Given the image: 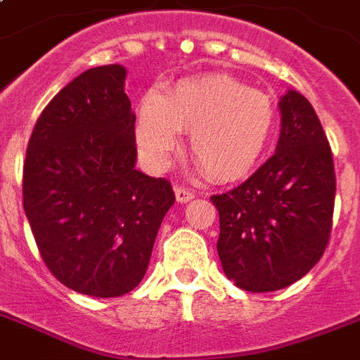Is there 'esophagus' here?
Wrapping results in <instances>:
<instances>
[{
	"instance_id": "esophagus-1",
	"label": "esophagus",
	"mask_w": 360,
	"mask_h": 360,
	"mask_svg": "<svg viewBox=\"0 0 360 360\" xmlns=\"http://www.w3.org/2000/svg\"><path fill=\"white\" fill-rule=\"evenodd\" d=\"M175 198L179 204H186V202H191L194 198V192L185 188V186H175Z\"/></svg>"
}]
</instances>
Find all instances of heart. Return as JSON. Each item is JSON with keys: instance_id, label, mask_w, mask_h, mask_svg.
<instances>
[{"instance_id": "obj_1", "label": "heart", "mask_w": 360, "mask_h": 360, "mask_svg": "<svg viewBox=\"0 0 360 360\" xmlns=\"http://www.w3.org/2000/svg\"><path fill=\"white\" fill-rule=\"evenodd\" d=\"M276 105L268 94L230 75L183 79L166 96L147 92L137 105L136 143L143 162L162 172L191 131L188 149L215 181L251 174L276 130Z\"/></svg>"}]
</instances>
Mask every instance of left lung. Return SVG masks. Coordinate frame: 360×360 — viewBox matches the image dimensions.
<instances>
[{"mask_svg":"<svg viewBox=\"0 0 360 360\" xmlns=\"http://www.w3.org/2000/svg\"><path fill=\"white\" fill-rule=\"evenodd\" d=\"M278 107L274 156L245 183L211 196L224 274L251 292L285 289L304 278L325 253L333 229L336 175L319 117L296 90H287Z\"/></svg>","mask_w":360,"mask_h":360,"instance_id":"1","label":"left lung"}]
</instances>
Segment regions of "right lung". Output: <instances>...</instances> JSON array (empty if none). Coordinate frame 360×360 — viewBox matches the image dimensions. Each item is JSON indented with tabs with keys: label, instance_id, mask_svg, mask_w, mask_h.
I'll use <instances>...</instances> for the list:
<instances>
[{
	"label": "right lung",
	"instance_id": "obj_1",
	"mask_svg": "<svg viewBox=\"0 0 360 360\" xmlns=\"http://www.w3.org/2000/svg\"><path fill=\"white\" fill-rule=\"evenodd\" d=\"M126 68H92L65 84L35 122L22 196L41 259L65 287L115 298L149 268L172 183L136 169V115Z\"/></svg>",
	"mask_w": 360,
	"mask_h": 360
}]
</instances>
